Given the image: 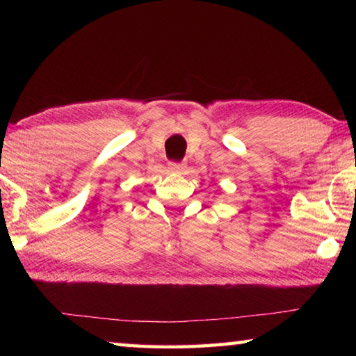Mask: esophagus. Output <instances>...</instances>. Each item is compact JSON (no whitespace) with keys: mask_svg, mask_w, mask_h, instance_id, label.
Segmentation results:
<instances>
[{"mask_svg":"<svg viewBox=\"0 0 356 356\" xmlns=\"http://www.w3.org/2000/svg\"><path fill=\"white\" fill-rule=\"evenodd\" d=\"M170 170L172 172H182L185 170V166H184V163H179V161H171Z\"/></svg>","mask_w":356,"mask_h":356,"instance_id":"esophagus-1","label":"esophagus"}]
</instances>
